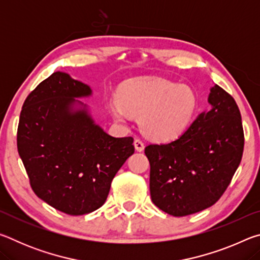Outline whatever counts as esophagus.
I'll return each mask as SVG.
<instances>
[{"instance_id":"34e87169","label":"esophagus","mask_w":260,"mask_h":260,"mask_svg":"<svg viewBox=\"0 0 260 260\" xmlns=\"http://www.w3.org/2000/svg\"><path fill=\"white\" fill-rule=\"evenodd\" d=\"M134 147L136 149V151H143L144 149V143L141 141L140 139H135L134 141Z\"/></svg>"}]
</instances>
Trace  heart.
<instances>
[{"mask_svg":"<svg viewBox=\"0 0 260 260\" xmlns=\"http://www.w3.org/2000/svg\"><path fill=\"white\" fill-rule=\"evenodd\" d=\"M196 107V95L189 87L149 79L124 83L111 112L120 122L127 120V112L138 114L141 129L148 138L169 141L186 129Z\"/></svg>","mask_w":260,"mask_h":260,"instance_id":"1","label":"heart"}]
</instances>
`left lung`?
<instances>
[{"label": "left lung", "mask_w": 260, "mask_h": 260, "mask_svg": "<svg viewBox=\"0 0 260 260\" xmlns=\"http://www.w3.org/2000/svg\"><path fill=\"white\" fill-rule=\"evenodd\" d=\"M209 103V111L199 114L177 140L144 149L150 162L151 200L174 217L218 202L243 155V126L235 100L215 85Z\"/></svg>", "instance_id": "obj_1"}]
</instances>
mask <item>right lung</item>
<instances>
[{
  "mask_svg": "<svg viewBox=\"0 0 260 260\" xmlns=\"http://www.w3.org/2000/svg\"><path fill=\"white\" fill-rule=\"evenodd\" d=\"M90 94L89 86L69 74L52 73L26 98L17 131L35 195L70 215L101 208L114 175L134 153L133 138L110 136L76 100Z\"/></svg>",
  "mask_w": 260,
  "mask_h": 260,
  "instance_id": "right-lung-1",
  "label": "right lung"
}]
</instances>
